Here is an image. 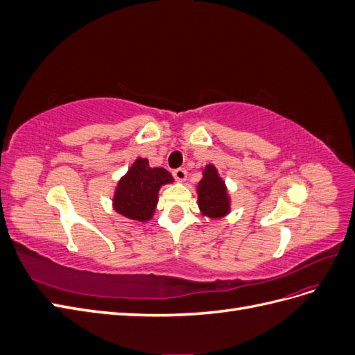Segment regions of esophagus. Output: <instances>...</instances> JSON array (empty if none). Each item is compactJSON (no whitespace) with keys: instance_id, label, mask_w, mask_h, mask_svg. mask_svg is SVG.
Returning a JSON list of instances; mask_svg holds the SVG:
<instances>
[{"instance_id":"obj_1","label":"esophagus","mask_w":355,"mask_h":355,"mask_svg":"<svg viewBox=\"0 0 355 355\" xmlns=\"http://www.w3.org/2000/svg\"><path fill=\"white\" fill-rule=\"evenodd\" d=\"M173 176H175L176 180L184 182L187 179V170L185 168H176V170H173Z\"/></svg>"}]
</instances>
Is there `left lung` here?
Returning <instances> with one entry per match:
<instances>
[{
    "label": "left lung",
    "mask_w": 355,
    "mask_h": 355,
    "mask_svg": "<svg viewBox=\"0 0 355 355\" xmlns=\"http://www.w3.org/2000/svg\"><path fill=\"white\" fill-rule=\"evenodd\" d=\"M198 207L202 216L218 219L227 216L231 210V200L227 185L219 176L218 168L207 164L202 170V179L197 185Z\"/></svg>",
    "instance_id": "obj_1"
}]
</instances>
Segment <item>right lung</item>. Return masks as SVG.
Masks as SVG:
<instances>
[{
	"mask_svg": "<svg viewBox=\"0 0 355 355\" xmlns=\"http://www.w3.org/2000/svg\"><path fill=\"white\" fill-rule=\"evenodd\" d=\"M171 182L173 178L166 168L149 167L146 158H136L132 167L118 182L112 207L128 219L148 222L154 216L159 188Z\"/></svg>",
	"mask_w": 355,
	"mask_h": 355,
	"instance_id": "add662e5",
	"label": "right lung"
}]
</instances>
